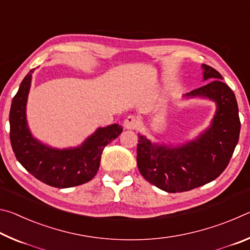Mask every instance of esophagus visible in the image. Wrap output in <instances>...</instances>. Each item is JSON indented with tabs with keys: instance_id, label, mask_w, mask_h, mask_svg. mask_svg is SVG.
I'll use <instances>...</instances> for the list:
<instances>
[{
	"instance_id": "obj_1",
	"label": "esophagus",
	"mask_w": 250,
	"mask_h": 250,
	"mask_svg": "<svg viewBox=\"0 0 250 250\" xmlns=\"http://www.w3.org/2000/svg\"><path fill=\"white\" fill-rule=\"evenodd\" d=\"M125 128L129 130H135L139 125V119L135 116H129L126 117L125 120Z\"/></svg>"
}]
</instances>
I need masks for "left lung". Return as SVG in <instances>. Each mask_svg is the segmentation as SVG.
Wrapping results in <instances>:
<instances>
[{
  "mask_svg": "<svg viewBox=\"0 0 250 250\" xmlns=\"http://www.w3.org/2000/svg\"><path fill=\"white\" fill-rule=\"evenodd\" d=\"M204 79H213L186 96H203L217 104L210 128L180 147L155 146L138 134L137 163L142 176L167 193L191 191L214 181L227 167L239 139L240 120L235 94L222 75L203 65Z\"/></svg>",
  "mask_w": 250,
  "mask_h": 250,
  "instance_id": "left-lung-1",
  "label": "left lung"
}]
</instances>
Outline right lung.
Returning <instances> with one entry per match:
<instances>
[{
    "label": "right lung",
    "instance_id": "obj_1",
    "mask_svg": "<svg viewBox=\"0 0 250 250\" xmlns=\"http://www.w3.org/2000/svg\"><path fill=\"white\" fill-rule=\"evenodd\" d=\"M34 70L25 76L12 100L10 139L16 159L33 176L53 188H67L87 183L97 174L104 146L119 137L124 129L117 124L99 128L83 146L75 149L55 150L41 145L28 131L25 117Z\"/></svg>",
    "mask_w": 250,
    "mask_h": 250
}]
</instances>
